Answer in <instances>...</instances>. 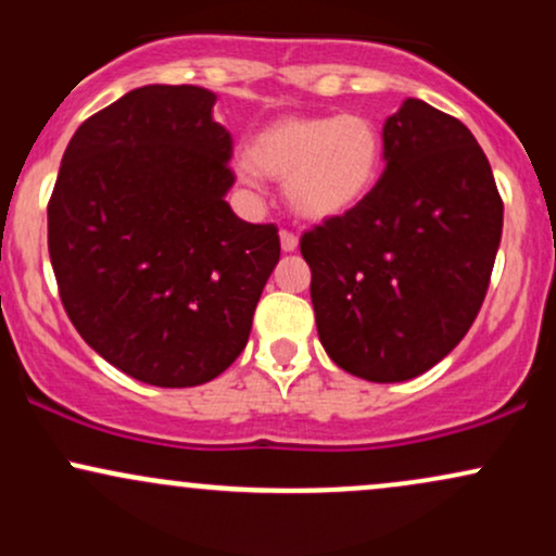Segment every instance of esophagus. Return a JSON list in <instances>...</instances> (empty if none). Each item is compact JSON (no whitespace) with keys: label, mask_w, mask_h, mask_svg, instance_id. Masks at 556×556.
<instances>
[{"label":"esophagus","mask_w":556,"mask_h":556,"mask_svg":"<svg viewBox=\"0 0 556 556\" xmlns=\"http://www.w3.org/2000/svg\"><path fill=\"white\" fill-rule=\"evenodd\" d=\"M279 240H282L285 253H292L298 248V235L290 232V229H282V232H279Z\"/></svg>","instance_id":"esophagus-1"}]
</instances>
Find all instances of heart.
Instances as JSON below:
<instances>
[{"mask_svg":"<svg viewBox=\"0 0 556 556\" xmlns=\"http://www.w3.org/2000/svg\"><path fill=\"white\" fill-rule=\"evenodd\" d=\"M381 156L384 143L366 117L311 114L264 127L235 169L251 188L264 177L285 180L292 212L321 222L366 201L379 180Z\"/></svg>","mask_w":556,"mask_h":556,"instance_id":"heart-1","label":"heart"}]
</instances>
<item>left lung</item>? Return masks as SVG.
<instances>
[{
    "label": "left lung",
    "instance_id": "obj_1",
    "mask_svg": "<svg viewBox=\"0 0 556 556\" xmlns=\"http://www.w3.org/2000/svg\"><path fill=\"white\" fill-rule=\"evenodd\" d=\"M376 188L300 238L318 340L342 371L392 384L429 371L486 298L504 203L460 119L405 99L384 123Z\"/></svg>",
    "mask_w": 556,
    "mask_h": 556
}]
</instances>
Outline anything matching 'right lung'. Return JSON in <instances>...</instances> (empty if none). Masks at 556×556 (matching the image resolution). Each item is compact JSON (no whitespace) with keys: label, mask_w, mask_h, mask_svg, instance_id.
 Instances as JSON below:
<instances>
[{"label":"right lung","mask_w":556,"mask_h":556,"mask_svg":"<svg viewBox=\"0 0 556 556\" xmlns=\"http://www.w3.org/2000/svg\"><path fill=\"white\" fill-rule=\"evenodd\" d=\"M198 86H143L88 117L49 198V258L70 321L154 387H198L245 348L279 261L277 225L225 193L232 138Z\"/></svg>","instance_id":"add662e5"}]
</instances>
